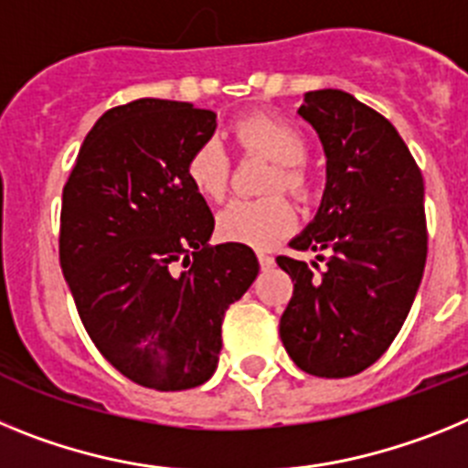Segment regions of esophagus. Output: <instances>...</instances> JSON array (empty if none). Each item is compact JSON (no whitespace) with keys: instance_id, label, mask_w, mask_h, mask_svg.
<instances>
[{"instance_id":"1","label":"esophagus","mask_w":468,"mask_h":468,"mask_svg":"<svg viewBox=\"0 0 468 468\" xmlns=\"http://www.w3.org/2000/svg\"><path fill=\"white\" fill-rule=\"evenodd\" d=\"M259 263H261V268L263 271H266V268H273V263H275V259L271 257V254H259Z\"/></svg>"}]
</instances>
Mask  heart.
<instances>
[{
	"label": "heart",
	"mask_w": 468,
	"mask_h": 468,
	"mask_svg": "<svg viewBox=\"0 0 468 468\" xmlns=\"http://www.w3.org/2000/svg\"><path fill=\"white\" fill-rule=\"evenodd\" d=\"M235 136L247 150L263 153L278 162V172L268 181V193H287L308 197L313 188L311 174L303 166L308 157V141L292 122L275 115H250L235 124ZM186 176L195 193L205 200L221 202L230 186V162L217 138H207L190 153L186 162ZM296 211L282 195L263 200H235L218 214V238L226 242L268 250L278 239L292 233Z\"/></svg>",
	"instance_id": "1"
}]
</instances>
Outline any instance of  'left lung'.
I'll return each instance as SVG.
<instances>
[{"instance_id": "left-lung-1", "label": "left lung", "mask_w": 468, "mask_h": 468, "mask_svg": "<svg viewBox=\"0 0 468 468\" xmlns=\"http://www.w3.org/2000/svg\"><path fill=\"white\" fill-rule=\"evenodd\" d=\"M299 115L327 155V186L292 250L318 251L324 271L278 257L294 282L280 339L313 377L367 369L403 327L426 263L424 178L391 122L339 89L308 91Z\"/></svg>"}]
</instances>
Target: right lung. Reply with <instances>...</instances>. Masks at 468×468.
Here are the masks:
<instances>
[{
    "label": "right lung",
    "instance_id": "right-lung-1",
    "mask_svg": "<svg viewBox=\"0 0 468 468\" xmlns=\"http://www.w3.org/2000/svg\"><path fill=\"white\" fill-rule=\"evenodd\" d=\"M217 129L190 103L138 99L105 112L63 186L58 254L84 330L127 379L205 384L221 323L259 275L247 245H209L214 217L186 162Z\"/></svg>",
    "mask_w": 468,
    "mask_h": 468
}]
</instances>
